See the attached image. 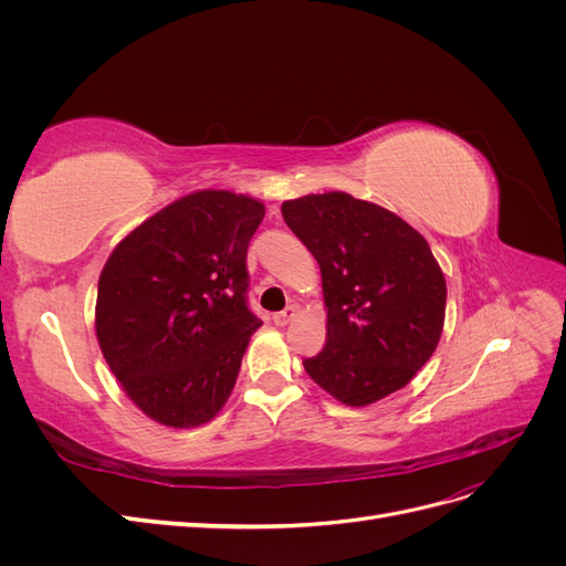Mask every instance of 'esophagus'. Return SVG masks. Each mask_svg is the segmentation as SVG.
<instances>
[{
	"label": "esophagus",
	"instance_id": "1",
	"mask_svg": "<svg viewBox=\"0 0 566 566\" xmlns=\"http://www.w3.org/2000/svg\"><path fill=\"white\" fill-rule=\"evenodd\" d=\"M295 314H297V306H285L283 312L273 314V323H276V325H287L290 321L295 318Z\"/></svg>",
	"mask_w": 566,
	"mask_h": 566
}]
</instances>
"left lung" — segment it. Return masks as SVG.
<instances>
[{"label": "left lung", "instance_id": "obj_1", "mask_svg": "<svg viewBox=\"0 0 566 566\" xmlns=\"http://www.w3.org/2000/svg\"><path fill=\"white\" fill-rule=\"evenodd\" d=\"M283 219L321 266L328 337L304 370L347 406L406 387L434 354L447 281L401 217L349 193L283 202Z\"/></svg>", "mask_w": 566, "mask_h": 566}]
</instances>
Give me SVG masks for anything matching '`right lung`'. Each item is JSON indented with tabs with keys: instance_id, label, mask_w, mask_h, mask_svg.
I'll list each match as a JSON object with an SVG mask.
<instances>
[{
	"instance_id": "add662e5",
	"label": "right lung",
	"mask_w": 566,
	"mask_h": 566,
	"mask_svg": "<svg viewBox=\"0 0 566 566\" xmlns=\"http://www.w3.org/2000/svg\"><path fill=\"white\" fill-rule=\"evenodd\" d=\"M264 205L198 191L146 219L101 271L96 337L127 397L169 427L227 403L250 335L248 245Z\"/></svg>"
}]
</instances>
